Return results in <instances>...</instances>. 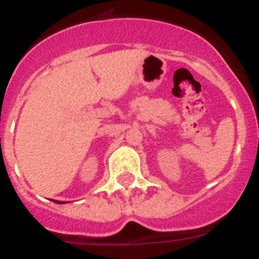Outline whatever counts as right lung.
Returning <instances> with one entry per match:
<instances>
[{"label": "right lung", "mask_w": 259, "mask_h": 259, "mask_svg": "<svg viewBox=\"0 0 259 259\" xmlns=\"http://www.w3.org/2000/svg\"><path fill=\"white\" fill-rule=\"evenodd\" d=\"M52 201H54L56 203H65V202H62V201H56V200H52Z\"/></svg>", "instance_id": "right-lung-1"}]
</instances>
